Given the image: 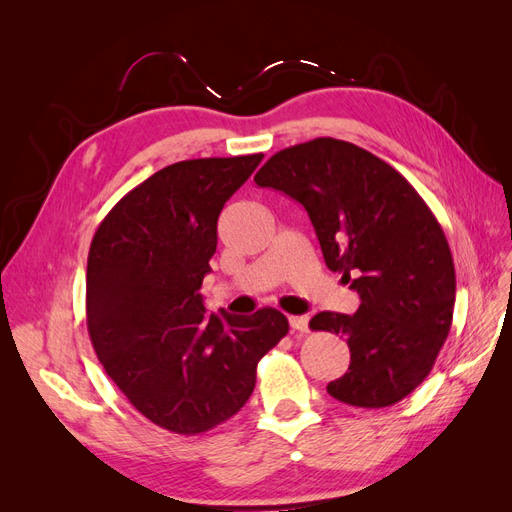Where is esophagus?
Returning a JSON list of instances; mask_svg holds the SVG:
<instances>
[{
	"instance_id": "obj_1",
	"label": "esophagus",
	"mask_w": 512,
	"mask_h": 512,
	"mask_svg": "<svg viewBox=\"0 0 512 512\" xmlns=\"http://www.w3.org/2000/svg\"><path fill=\"white\" fill-rule=\"evenodd\" d=\"M288 322H290V327H292L294 331L307 333V329H309V320H307V316H290V318H288Z\"/></svg>"
}]
</instances>
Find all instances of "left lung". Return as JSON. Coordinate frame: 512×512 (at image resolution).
<instances>
[{"instance_id": "obj_1", "label": "left lung", "mask_w": 512, "mask_h": 512, "mask_svg": "<svg viewBox=\"0 0 512 512\" xmlns=\"http://www.w3.org/2000/svg\"><path fill=\"white\" fill-rule=\"evenodd\" d=\"M254 181L305 207L327 267L361 297L352 316L309 320L350 348L329 395L356 408L397 404L429 376L453 322L455 265L436 215L393 166L329 136L277 151Z\"/></svg>"}]
</instances>
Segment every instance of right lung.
<instances>
[{
  "label": "right lung",
  "mask_w": 512,
  "mask_h": 512,
  "mask_svg": "<svg viewBox=\"0 0 512 512\" xmlns=\"http://www.w3.org/2000/svg\"><path fill=\"white\" fill-rule=\"evenodd\" d=\"M265 158L170 164L108 211L87 258V329L104 371L153 425L196 436L235 416L256 367L288 333L273 307L252 316L203 305L226 200Z\"/></svg>",
  "instance_id": "right-lung-1"
}]
</instances>
